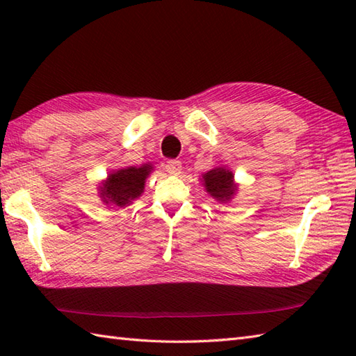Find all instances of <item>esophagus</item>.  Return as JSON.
I'll list each match as a JSON object with an SVG mask.
<instances>
[{"mask_svg":"<svg viewBox=\"0 0 356 356\" xmlns=\"http://www.w3.org/2000/svg\"><path fill=\"white\" fill-rule=\"evenodd\" d=\"M165 170L166 172L171 174V176H179V174L182 172V163L179 161H168L165 165Z\"/></svg>","mask_w":356,"mask_h":356,"instance_id":"obj_1","label":"esophagus"}]
</instances>
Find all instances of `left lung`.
Instances as JSON below:
<instances>
[{
	"instance_id": "left-lung-1",
	"label": "left lung",
	"mask_w": 356,
	"mask_h": 356,
	"mask_svg": "<svg viewBox=\"0 0 356 356\" xmlns=\"http://www.w3.org/2000/svg\"><path fill=\"white\" fill-rule=\"evenodd\" d=\"M202 185L214 200L228 203L238 193V184L234 180V174L226 166H216L208 172L202 174Z\"/></svg>"
}]
</instances>
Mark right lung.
Here are the masks:
<instances>
[{"instance_id": "1", "label": "right lung", "mask_w": 356, "mask_h": 356, "mask_svg": "<svg viewBox=\"0 0 356 356\" xmlns=\"http://www.w3.org/2000/svg\"><path fill=\"white\" fill-rule=\"evenodd\" d=\"M153 171V165L127 166V168L113 170L99 184V197L104 205L111 208H125L139 199L145 190L147 177Z\"/></svg>"}]
</instances>
